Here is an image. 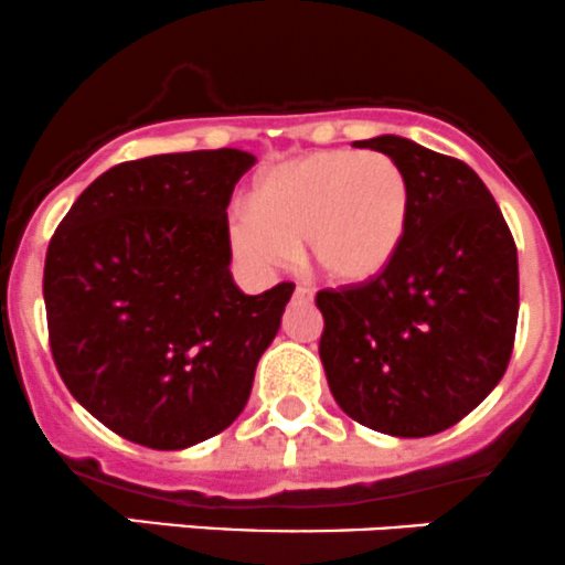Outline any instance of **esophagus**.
<instances>
[{"label": "esophagus", "mask_w": 565, "mask_h": 565, "mask_svg": "<svg viewBox=\"0 0 565 565\" xmlns=\"http://www.w3.org/2000/svg\"><path fill=\"white\" fill-rule=\"evenodd\" d=\"M294 299H299V301H312V288H307V285H296Z\"/></svg>", "instance_id": "1"}]
</instances>
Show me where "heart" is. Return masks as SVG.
Returning a JSON list of instances; mask_svg holds the SVG:
<instances>
[{
  "label": "heart",
  "instance_id": "b5f03b06",
  "mask_svg": "<svg viewBox=\"0 0 565 565\" xmlns=\"http://www.w3.org/2000/svg\"><path fill=\"white\" fill-rule=\"evenodd\" d=\"M412 216L404 170L376 150H316L258 181L253 211L233 216L231 236L255 266L275 269L301 249L323 280L365 282L401 249Z\"/></svg>",
  "mask_w": 565,
  "mask_h": 565
}]
</instances>
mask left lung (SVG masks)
<instances>
[{
	"instance_id": "8db88e82",
	"label": "left lung",
	"mask_w": 565,
	"mask_h": 565,
	"mask_svg": "<svg viewBox=\"0 0 565 565\" xmlns=\"http://www.w3.org/2000/svg\"><path fill=\"white\" fill-rule=\"evenodd\" d=\"M412 186L401 249L373 280L318 290V354L351 420L431 437L467 417L505 373L519 318L516 244L486 183L459 159L382 134Z\"/></svg>"
}]
</instances>
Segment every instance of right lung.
I'll return each instance as SVG.
<instances>
[{"label":"right lung","instance_id":"obj_1","mask_svg":"<svg viewBox=\"0 0 565 565\" xmlns=\"http://www.w3.org/2000/svg\"><path fill=\"white\" fill-rule=\"evenodd\" d=\"M253 164L236 148L122 161L54 231L43 269L54 365L128 443L192 448L247 406L294 294L233 282L227 203Z\"/></svg>","mask_w":565,"mask_h":565}]
</instances>
